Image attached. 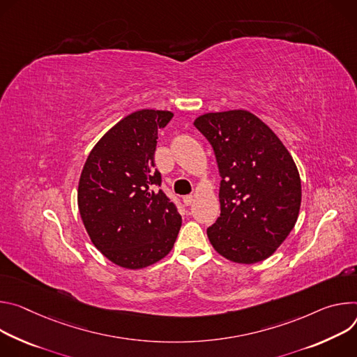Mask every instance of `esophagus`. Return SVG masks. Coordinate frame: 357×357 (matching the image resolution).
I'll return each instance as SVG.
<instances>
[{
	"label": "esophagus",
	"mask_w": 357,
	"mask_h": 357,
	"mask_svg": "<svg viewBox=\"0 0 357 357\" xmlns=\"http://www.w3.org/2000/svg\"><path fill=\"white\" fill-rule=\"evenodd\" d=\"M192 202H194V195L188 194V195H184V197H183V203H184L185 206H191Z\"/></svg>",
	"instance_id": "1"
}]
</instances>
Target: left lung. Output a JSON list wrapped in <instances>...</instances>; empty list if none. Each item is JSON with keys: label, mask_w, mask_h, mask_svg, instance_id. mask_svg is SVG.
Wrapping results in <instances>:
<instances>
[{"label": "left lung", "mask_w": 357, "mask_h": 357, "mask_svg": "<svg viewBox=\"0 0 357 357\" xmlns=\"http://www.w3.org/2000/svg\"><path fill=\"white\" fill-rule=\"evenodd\" d=\"M213 146L221 214L207 228L214 250L229 261L255 264L275 252L292 231L301 208V177L282 142L247 110L195 119Z\"/></svg>", "instance_id": "8db88e82"}]
</instances>
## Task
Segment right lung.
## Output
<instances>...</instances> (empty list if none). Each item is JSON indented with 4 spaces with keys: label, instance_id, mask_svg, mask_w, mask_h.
<instances>
[{
    "label": "right lung",
    "instance_id": "1",
    "mask_svg": "<svg viewBox=\"0 0 357 357\" xmlns=\"http://www.w3.org/2000/svg\"><path fill=\"white\" fill-rule=\"evenodd\" d=\"M172 112L143 109L114 125L92 149L77 206L95 247L119 266L139 269L165 258L181 227L177 206L154 169L157 132Z\"/></svg>",
    "mask_w": 357,
    "mask_h": 357
}]
</instances>
